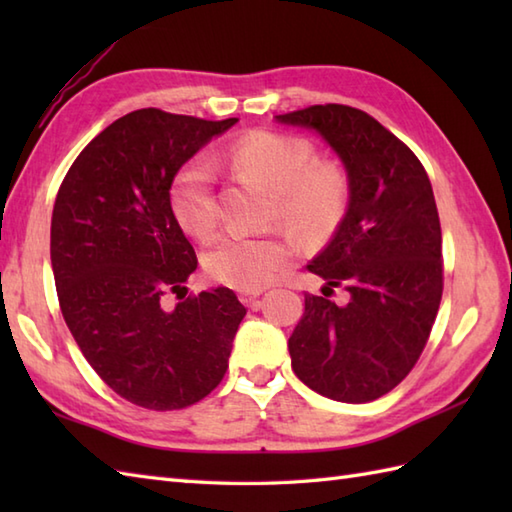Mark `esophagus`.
Here are the masks:
<instances>
[{
    "mask_svg": "<svg viewBox=\"0 0 512 512\" xmlns=\"http://www.w3.org/2000/svg\"><path fill=\"white\" fill-rule=\"evenodd\" d=\"M259 295H262V290H242V292H239V299H242L248 308L257 310L259 308Z\"/></svg>",
    "mask_w": 512,
    "mask_h": 512,
    "instance_id": "esophagus-1",
    "label": "esophagus"
}]
</instances>
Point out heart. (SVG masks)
Segmentation results:
<instances>
[{
    "instance_id": "heart-1",
    "label": "heart",
    "mask_w": 512,
    "mask_h": 512,
    "mask_svg": "<svg viewBox=\"0 0 512 512\" xmlns=\"http://www.w3.org/2000/svg\"><path fill=\"white\" fill-rule=\"evenodd\" d=\"M237 169L257 173L275 191L273 215L310 237L332 233L350 202V178L330 160L314 162V149L303 138L253 132L237 140L231 154ZM173 215L193 235H209L220 222L215 171L209 160L193 158L171 182ZM297 255V244L284 233H224L204 253L213 279L239 290H259L275 281Z\"/></svg>"
}]
</instances>
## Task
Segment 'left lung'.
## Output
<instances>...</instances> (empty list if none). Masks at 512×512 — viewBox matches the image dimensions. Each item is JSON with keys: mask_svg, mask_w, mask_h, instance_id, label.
I'll list each match as a JSON object with an SVG mask.
<instances>
[{"mask_svg": "<svg viewBox=\"0 0 512 512\" xmlns=\"http://www.w3.org/2000/svg\"><path fill=\"white\" fill-rule=\"evenodd\" d=\"M319 132L350 178V204L332 242L308 264L323 297L288 339L292 369L317 394L369 402L394 389L427 345L442 299V231L416 154L350 105H310L275 116ZM334 287L351 299L336 307Z\"/></svg>", "mask_w": 512, "mask_h": 512, "instance_id": "1", "label": "left lung"}]
</instances>
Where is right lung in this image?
Returning a JSON list of instances; mask_svg holds the SVG:
<instances>
[{"instance_id": "1", "label": "right lung", "mask_w": 512, "mask_h": 512, "mask_svg": "<svg viewBox=\"0 0 512 512\" xmlns=\"http://www.w3.org/2000/svg\"><path fill=\"white\" fill-rule=\"evenodd\" d=\"M237 118L147 107L118 118L85 147L54 200L50 259L63 319L85 361L118 396L154 411L200 402L226 374L246 308L233 290L189 295L198 268L173 215L178 169Z\"/></svg>"}]
</instances>
